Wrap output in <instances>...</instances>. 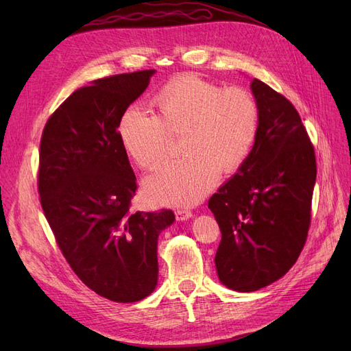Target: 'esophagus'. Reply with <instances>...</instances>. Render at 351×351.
<instances>
[{
    "label": "esophagus",
    "mask_w": 351,
    "mask_h": 351,
    "mask_svg": "<svg viewBox=\"0 0 351 351\" xmlns=\"http://www.w3.org/2000/svg\"><path fill=\"white\" fill-rule=\"evenodd\" d=\"M193 214L192 210H187V209H180V210H176V218L178 221H187L189 218H192Z\"/></svg>",
    "instance_id": "1"
}]
</instances>
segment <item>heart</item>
I'll list each match as a JSON object with an SVG mask.
<instances>
[{
	"mask_svg": "<svg viewBox=\"0 0 351 351\" xmlns=\"http://www.w3.org/2000/svg\"><path fill=\"white\" fill-rule=\"evenodd\" d=\"M158 115L141 107L127 108L119 123L120 142L133 161L154 169L168 152V133L183 132L186 154L145 182L152 204L195 205L217 183L246 161L256 141L259 107L243 88H224L196 74L165 83L154 98Z\"/></svg>",
	"mask_w": 351,
	"mask_h": 351,
	"instance_id": "obj_1",
	"label": "heart"
}]
</instances>
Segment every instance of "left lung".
I'll list each match as a JSON object with an SVG mask.
<instances>
[{
    "label": "left lung",
    "mask_w": 351,
    "mask_h": 351,
    "mask_svg": "<svg viewBox=\"0 0 351 351\" xmlns=\"http://www.w3.org/2000/svg\"><path fill=\"white\" fill-rule=\"evenodd\" d=\"M259 107L256 141L237 173L208 202L219 230V281L249 293L295 263L311 226L313 145L294 105L268 84L250 83Z\"/></svg>",
    "instance_id": "8db88e82"
}]
</instances>
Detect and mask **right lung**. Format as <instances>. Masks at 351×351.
<instances>
[{"mask_svg":"<svg viewBox=\"0 0 351 351\" xmlns=\"http://www.w3.org/2000/svg\"><path fill=\"white\" fill-rule=\"evenodd\" d=\"M155 70L123 73L74 90L42 132L38 190L45 218L74 274L119 303L158 282V237L174 212H132L136 177L119 123Z\"/></svg>","mask_w":351,"mask_h":351,"instance_id":"1","label":"right lung"}]
</instances>
